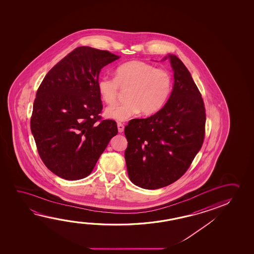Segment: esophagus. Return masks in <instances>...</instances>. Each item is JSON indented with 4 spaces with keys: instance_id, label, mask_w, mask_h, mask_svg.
<instances>
[{
    "instance_id": "1",
    "label": "esophagus",
    "mask_w": 254,
    "mask_h": 254,
    "mask_svg": "<svg viewBox=\"0 0 254 254\" xmlns=\"http://www.w3.org/2000/svg\"><path fill=\"white\" fill-rule=\"evenodd\" d=\"M124 128H125L124 125H123L122 123H121V122H119V123H118V130H119V132L122 133V132L124 131Z\"/></svg>"
}]
</instances>
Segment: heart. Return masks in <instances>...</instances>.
I'll use <instances>...</instances> for the list:
<instances>
[{"instance_id":"1","label":"heart","mask_w":254,"mask_h":254,"mask_svg":"<svg viewBox=\"0 0 254 254\" xmlns=\"http://www.w3.org/2000/svg\"><path fill=\"white\" fill-rule=\"evenodd\" d=\"M114 79L103 76L97 80L101 99L108 105L118 101L119 90L128 89L127 103L109 107L105 115L118 121H125L141 112L151 115L167 104L173 87L170 73L148 63L133 60L121 64L114 71Z\"/></svg>"}]
</instances>
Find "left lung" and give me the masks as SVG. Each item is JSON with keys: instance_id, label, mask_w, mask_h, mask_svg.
Listing matches in <instances>:
<instances>
[{"instance_id": "8db88e82", "label": "left lung", "mask_w": 254, "mask_h": 254, "mask_svg": "<svg viewBox=\"0 0 254 254\" xmlns=\"http://www.w3.org/2000/svg\"><path fill=\"white\" fill-rule=\"evenodd\" d=\"M175 84L167 104L146 119L125 127V159L129 179L138 187L157 190L180 179L204 142L205 108L190 72L169 55Z\"/></svg>"}]
</instances>
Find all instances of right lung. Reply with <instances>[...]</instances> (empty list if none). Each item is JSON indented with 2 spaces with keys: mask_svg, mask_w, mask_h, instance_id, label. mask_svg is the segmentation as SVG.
Returning <instances> with one entry per match:
<instances>
[{
  "mask_svg": "<svg viewBox=\"0 0 254 254\" xmlns=\"http://www.w3.org/2000/svg\"><path fill=\"white\" fill-rule=\"evenodd\" d=\"M120 58L107 50L78 47L47 73L38 88L31 131L42 162L63 179L90 175L118 133L115 121L102 120L97 80L101 69Z\"/></svg>",
  "mask_w": 254,
  "mask_h": 254,
  "instance_id": "right-lung-1",
  "label": "right lung"
}]
</instances>
